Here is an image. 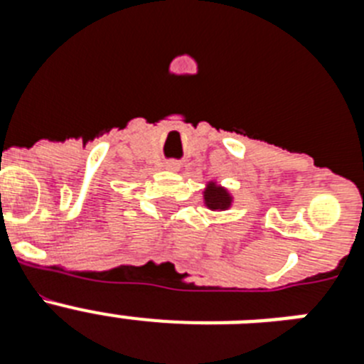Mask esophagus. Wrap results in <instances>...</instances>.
Here are the masks:
<instances>
[{
  "instance_id": "esophagus-1",
  "label": "esophagus",
  "mask_w": 364,
  "mask_h": 364,
  "mask_svg": "<svg viewBox=\"0 0 364 364\" xmlns=\"http://www.w3.org/2000/svg\"><path fill=\"white\" fill-rule=\"evenodd\" d=\"M166 169H169V171H178L180 164L176 162V160H169V162L166 164Z\"/></svg>"
}]
</instances>
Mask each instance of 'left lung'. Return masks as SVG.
Returning <instances> with one entry per match:
<instances>
[{
  "mask_svg": "<svg viewBox=\"0 0 364 364\" xmlns=\"http://www.w3.org/2000/svg\"><path fill=\"white\" fill-rule=\"evenodd\" d=\"M204 204L211 211H224L231 208L233 197H231V193L226 188H222L215 180H211L204 189Z\"/></svg>",
  "mask_w": 364,
  "mask_h": 364,
  "instance_id": "obj_1",
  "label": "left lung"
}]
</instances>
